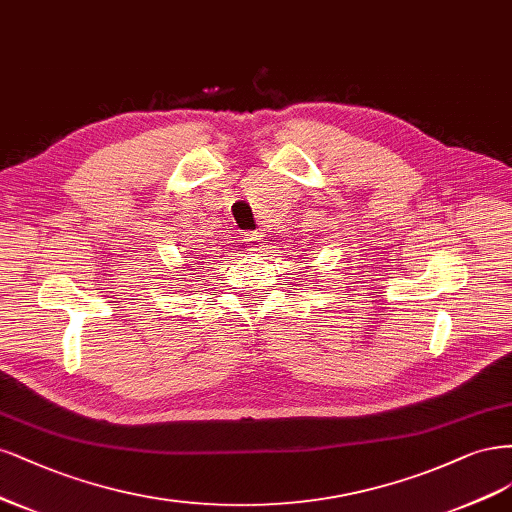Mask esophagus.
Returning <instances> with one entry per match:
<instances>
[{"label": "esophagus", "mask_w": 512, "mask_h": 512, "mask_svg": "<svg viewBox=\"0 0 512 512\" xmlns=\"http://www.w3.org/2000/svg\"><path fill=\"white\" fill-rule=\"evenodd\" d=\"M242 238H244L246 244H249L251 251H261V244H263L261 234H257V232H246V234H242Z\"/></svg>", "instance_id": "34e87169"}]
</instances>
